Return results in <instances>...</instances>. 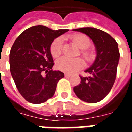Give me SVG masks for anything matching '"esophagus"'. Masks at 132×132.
I'll use <instances>...</instances> for the list:
<instances>
[{
    "label": "esophagus",
    "mask_w": 132,
    "mask_h": 132,
    "mask_svg": "<svg viewBox=\"0 0 132 132\" xmlns=\"http://www.w3.org/2000/svg\"><path fill=\"white\" fill-rule=\"evenodd\" d=\"M64 76H65V77H70V76H71V75L68 74V73H65Z\"/></svg>",
    "instance_id": "esophagus-1"
}]
</instances>
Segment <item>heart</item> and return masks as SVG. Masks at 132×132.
I'll list each match as a JSON object with an SVG mask.
<instances>
[{
    "instance_id": "1",
    "label": "heart",
    "mask_w": 132,
    "mask_h": 132,
    "mask_svg": "<svg viewBox=\"0 0 132 132\" xmlns=\"http://www.w3.org/2000/svg\"><path fill=\"white\" fill-rule=\"evenodd\" d=\"M71 39L73 43L79 48L82 49V55L88 61H90L93 58V54L88 52L87 49L90 46V40L86 35H72ZM63 39L58 37L53 41L50 46V52L54 58H57L61 54ZM84 66V61L81 59H69L62 57L56 61V67L61 71L68 73H73L78 71Z\"/></svg>"
}]
</instances>
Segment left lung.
<instances>
[{"mask_svg": "<svg viewBox=\"0 0 132 132\" xmlns=\"http://www.w3.org/2000/svg\"><path fill=\"white\" fill-rule=\"evenodd\" d=\"M73 31L88 36L96 50L94 62L85 71L90 76H80V83L75 86L73 91L79 99L85 102H99L108 95L116 79L120 56L118 44L109 34L97 28L83 27Z\"/></svg>", "mask_w": 132, "mask_h": 132, "instance_id": "1", "label": "left lung"}]
</instances>
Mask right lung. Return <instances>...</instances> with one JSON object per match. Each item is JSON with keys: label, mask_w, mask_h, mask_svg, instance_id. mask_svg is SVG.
<instances>
[{"label": "right lung", "mask_w": 132, "mask_h": 132, "mask_svg": "<svg viewBox=\"0 0 132 132\" xmlns=\"http://www.w3.org/2000/svg\"><path fill=\"white\" fill-rule=\"evenodd\" d=\"M68 31L36 25L24 30L15 41L9 56L10 73L19 93L28 102L40 104L54 96L64 73L52 71L54 63L50 46Z\"/></svg>", "instance_id": "add662e5"}]
</instances>
